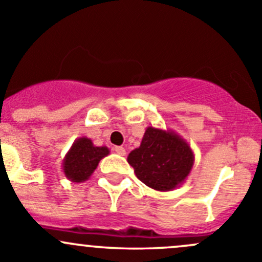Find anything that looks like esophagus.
<instances>
[{"mask_svg": "<svg viewBox=\"0 0 262 262\" xmlns=\"http://www.w3.org/2000/svg\"><path fill=\"white\" fill-rule=\"evenodd\" d=\"M115 151L118 154V155H121V156H125L126 155L125 147H122V146H116L115 147Z\"/></svg>", "mask_w": 262, "mask_h": 262, "instance_id": "34e87169", "label": "esophagus"}]
</instances>
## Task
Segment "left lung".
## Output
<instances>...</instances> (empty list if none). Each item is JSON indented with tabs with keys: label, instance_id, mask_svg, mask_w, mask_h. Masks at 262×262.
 <instances>
[{
	"label": "left lung",
	"instance_id": "obj_1",
	"mask_svg": "<svg viewBox=\"0 0 262 262\" xmlns=\"http://www.w3.org/2000/svg\"><path fill=\"white\" fill-rule=\"evenodd\" d=\"M136 177L147 187L169 191L180 187L194 165V152L180 135L149 126L141 145L127 156Z\"/></svg>",
	"mask_w": 262,
	"mask_h": 262
}]
</instances>
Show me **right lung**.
Here are the masks:
<instances>
[{"label": "right lung", "mask_w": 262, "mask_h": 262, "mask_svg": "<svg viewBox=\"0 0 262 262\" xmlns=\"http://www.w3.org/2000/svg\"><path fill=\"white\" fill-rule=\"evenodd\" d=\"M110 154L107 146H96L91 139L75 140L63 160V172L73 183H83L92 177L99 161Z\"/></svg>", "instance_id": "obj_1"}]
</instances>
